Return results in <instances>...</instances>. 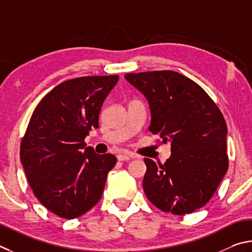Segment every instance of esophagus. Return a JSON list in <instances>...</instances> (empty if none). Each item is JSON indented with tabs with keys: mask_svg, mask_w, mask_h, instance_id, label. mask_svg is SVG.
<instances>
[{
	"mask_svg": "<svg viewBox=\"0 0 252 252\" xmlns=\"http://www.w3.org/2000/svg\"><path fill=\"white\" fill-rule=\"evenodd\" d=\"M130 158H133V156H131L130 154H127V153H122V154H118V155H117V159H118L119 161L129 160Z\"/></svg>",
	"mask_w": 252,
	"mask_h": 252,
	"instance_id": "34e87169",
	"label": "esophagus"
}]
</instances>
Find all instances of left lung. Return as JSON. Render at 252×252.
Here are the masks:
<instances>
[{"instance_id": "1", "label": "left lung", "mask_w": 252, "mask_h": 252, "mask_svg": "<svg viewBox=\"0 0 252 252\" xmlns=\"http://www.w3.org/2000/svg\"><path fill=\"white\" fill-rule=\"evenodd\" d=\"M125 78L148 100L149 130L171 143L165 164L144 159L145 193L165 213H193L210 200L228 170L222 113L197 83L174 70L129 73Z\"/></svg>"}]
</instances>
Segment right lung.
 <instances>
[{
  "label": "right lung",
  "mask_w": 252,
  "mask_h": 252,
  "mask_svg": "<svg viewBox=\"0 0 252 252\" xmlns=\"http://www.w3.org/2000/svg\"><path fill=\"white\" fill-rule=\"evenodd\" d=\"M118 75L84 76L61 83L34 109L22 138L20 157L33 193L61 218L87 213L103 195L112 154L85 147L86 136L98 128L99 112Z\"/></svg>",
  "instance_id": "1"
}]
</instances>
